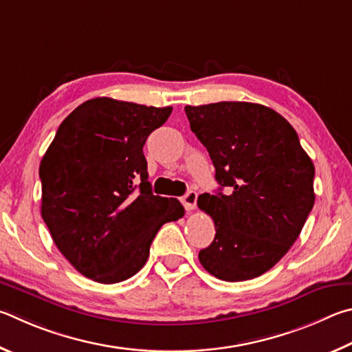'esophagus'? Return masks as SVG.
Returning a JSON list of instances; mask_svg holds the SVG:
<instances>
[{"label":"esophagus","mask_w":352,"mask_h":352,"mask_svg":"<svg viewBox=\"0 0 352 352\" xmlns=\"http://www.w3.org/2000/svg\"><path fill=\"white\" fill-rule=\"evenodd\" d=\"M196 201H198V193L193 192V190H190V192H187L181 198V202L184 204V207L187 208V210H195Z\"/></svg>","instance_id":"1"}]
</instances>
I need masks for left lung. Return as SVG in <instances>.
<instances>
[{"label":"left lung","instance_id":"1","mask_svg":"<svg viewBox=\"0 0 352 352\" xmlns=\"http://www.w3.org/2000/svg\"><path fill=\"white\" fill-rule=\"evenodd\" d=\"M186 114L218 184L230 188L198 198L217 230L199 261L219 280L256 278L287 254L309 217L312 160L291 123L264 104L218 102L186 107Z\"/></svg>","mask_w":352,"mask_h":352}]
</instances>
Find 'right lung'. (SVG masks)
<instances>
[{
  "mask_svg": "<svg viewBox=\"0 0 352 352\" xmlns=\"http://www.w3.org/2000/svg\"><path fill=\"white\" fill-rule=\"evenodd\" d=\"M173 108L97 97L61 122L40 164L41 217L80 274L113 285L145 266L165 223L184 217L176 198L148 182L144 145Z\"/></svg>",
  "mask_w": 352,
  "mask_h": 352,
  "instance_id": "1",
  "label": "right lung"
}]
</instances>
